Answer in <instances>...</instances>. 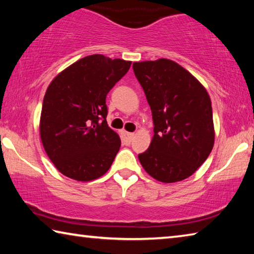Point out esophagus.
Wrapping results in <instances>:
<instances>
[{
	"label": "esophagus",
	"instance_id": "obj_1",
	"mask_svg": "<svg viewBox=\"0 0 254 254\" xmlns=\"http://www.w3.org/2000/svg\"><path fill=\"white\" fill-rule=\"evenodd\" d=\"M133 136H134V134H133V133L123 131V132H122V140H123L124 144H127V145L130 144L131 141L133 140Z\"/></svg>",
	"mask_w": 254,
	"mask_h": 254
}]
</instances>
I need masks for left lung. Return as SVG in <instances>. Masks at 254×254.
<instances>
[{
  "instance_id": "8db88e82",
  "label": "left lung",
  "mask_w": 254,
  "mask_h": 254,
  "mask_svg": "<svg viewBox=\"0 0 254 254\" xmlns=\"http://www.w3.org/2000/svg\"><path fill=\"white\" fill-rule=\"evenodd\" d=\"M133 71L150 105L153 137L139 160L162 183L188 178L214 145L213 111L204 86L169 59L133 63Z\"/></svg>"
}]
</instances>
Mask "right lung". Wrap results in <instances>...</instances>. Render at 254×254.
Wrapping results in <instances>:
<instances>
[{
	"instance_id": "right-lung-1",
	"label": "right lung",
	"mask_w": 254,
	"mask_h": 254,
	"mask_svg": "<svg viewBox=\"0 0 254 254\" xmlns=\"http://www.w3.org/2000/svg\"><path fill=\"white\" fill-rule=\"evenodd\" d=\"M131 62L92 55L63 70L42 103V144L63 175L89 182L110 169L121 140L107 126L106 95L130 69Z\"/></svg>"
}]
</instances>
